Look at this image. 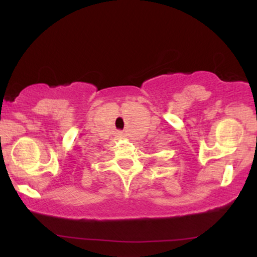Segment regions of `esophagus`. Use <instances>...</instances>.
<instances>
[{
  "instance_id": "obj_1",
  "label": "esophagus",
  "mask_w": 257,
  "mask_h": 257,
  "mask_svg": "<svg viewBox=\"0 0 257 257\" xmlns=\"http://www.w3.org/2000/svg\"><path fill=\"white\" fill-rule=\"evenodd\" d=\"M120 134H122V132H117V135H118V137H120Z\"/></svg>"
}]
</instances>
